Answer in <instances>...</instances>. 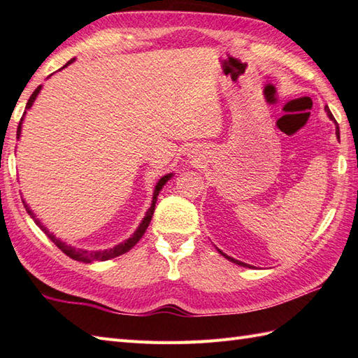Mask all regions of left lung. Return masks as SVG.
<instances>
[{"label": "left lung", "mask_w": 358, "mask_h": 358, "mask_svg": "<svg viewBox=\"0 0 358 358\" xmlns=\"http://www.w3.org/2000/svg\"><path fill=\"white\" fill-rule=\"evenodd\" d=\"M326 112H328V115H329V118H331V120H334V115H332V113H331V110H329L328 108H326ZM336 134H337V138H340V131H338V124H337V132H336ZM220 254H222V255H224V257L227 258V260H231L232 263H237V264H240V266H245V268H250V266H249V264H246V263H241V262H238V260H235V258H231V257H227L226 254H223V252H222V250H220Z\"/></svg>", "instance_id": "obj_1"}]
</instances>
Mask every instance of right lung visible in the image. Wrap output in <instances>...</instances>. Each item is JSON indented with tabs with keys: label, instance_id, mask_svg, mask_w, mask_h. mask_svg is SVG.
<instances>
[{
	"label": "right lung",
	"instance_id": "right-lung-1",
	"mask_svg": "<svg viewBox=\"0 0 358 358\" xmlns=\"http://www.w3.org/2000/svg\"><path fill=\"white\" fill-rule=\"evenodd\" d=\"M75 58H72L69 63L67 64H71L72 62H73ZM66 64V66H67ZM64 66V67H66ZM40 90H41V86H38L36 89H35V92L30 95V98H29V101H27V106H26V109H30V106L34 104V101H35V98H36V95L40 94ZM26 113V112H24ZM22 118H24V115L21 117V121H20V124H18V129H17V138H20V134H21V123H22ZM172 177V173H167V175H164L163 178H159V181L157 183V186H155V191H154V200H152V204H150V208H149V210L146 212V217L143 218V222H141V224L138 226V229L135 231V234L132 235L131 238H127L124 243H121V245H118V246H115V248H112V249H108V250H100V252H89V250H83V249H75V248H72V246H67L66 243H63V241H59V240H57L55 237H53L52 234H49V231H45V227L43 226V224H40V222H38V220L35 218V215L32 214V210H30L26 204H24V208L27 209V212H29V215L32 217L34 220H35V223L41 227V229L44 231V234L48 235V237L55 243V245L58 246V249H62L63 252L66 254V255H69L71 258H73V260H78V262H86V263H90V262H106V260H109V258H115V257H118V255H121V254H126L127 250H131L136 243L140 241V238L143 237L144 235V232H146V229H148V226H149V223H150V220H152V215H154V210H155V203H157V196H158V194H159V191H162V187L166 185V181L169 180ZM24 203V201H22Z\"/></svg>",
	"mask_w": 358,
	"mask_h": 358
}]
</instances>
